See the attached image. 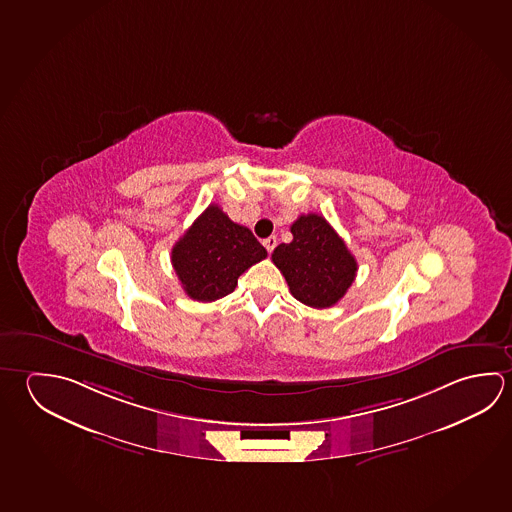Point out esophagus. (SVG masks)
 I'll list each match as a JSON object with an SVG mask.
<instances>
[{
  "instance_id": "34e87169",
  "label": "esophagus",
  "mask_w": 512,
  "mask_h": 512,
  "mask_svg": "<svg viewBox=\"0 0 512 512\" xmlns=\"http://www.w3.org/2000/svg\"><path fill=\"white\" fill-rule=\"evenodd\" d=\"M277 237L275 235H271V237H268V239H264V246H266V250H268L269 253L273 252L275 250V246H277Z\"/></svg>"
}]
</instances>
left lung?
Instances as JSON below:
<instances>
[{
    "instance_id": "1",
    "label": "left lung",
    "mask_w": 512,
    "mask_h": 512,
    "mask_svg": "<svg viewBox=\"0 0 512 512\" xmlns=\"http://www.w3.org/2000/svg\"><path fill=\"white\" fill-rule=\"evenodd\" d=\"M293 241L278 244L271 259L286 277L291 295L302 304L325 309L352 286L358 262L322 216H300L291 225Z\"/></svg>"
}]
</instances>
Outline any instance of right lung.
Listing matches in <instances>:
<instances>
[{"mask_svg":"<svg viewBox=\"0 0 512 512\" xmlns=\"http://www.w3.org/2000/svg\"><path fill=\"white\" fill-rule=\"evenodd\" d=\"M266 255L250 228L237 225L217 205H210L174 244L171 260L192 300L214 302L230 295L237 278Z\"/></svg>","mask_w":512,"mask_h":512,"instance_id":"1","label":"right lung"}]
</instances>
